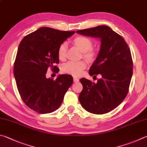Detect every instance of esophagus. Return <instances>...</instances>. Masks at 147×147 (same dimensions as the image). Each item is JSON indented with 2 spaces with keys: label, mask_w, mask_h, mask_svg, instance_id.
Wrapping results in <instances>:
<instances>
[{
  "label": "esophagus",
  "mask_w": 147,
  "mask_h": 147,
  "mask_svg": "<svg viewBox=\"0 0 147 147\" xmlns=\"http://www.w3.org/2000/svg\"><path fill=\"white\" fill-rule=\"evenodd\" d=\"M73 81L74 82H78L79 81V80L78 78H76V77H73Z\"/></svg>",
  "instance_id": "esophagus-1"
}]
</instances>
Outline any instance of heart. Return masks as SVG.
<instances>
[{
  "mask_svg": "<svg viewBox=\"0 0 147 147\" xmlns=\"http://www.w3.org/2000/svg\"><path fill=\"white\" fill-rule=\"evenodd\" d=\"M74 44L84 52V56L87 60H94L96 53L92 49V42L90 38L85 36H78L74 39ZM67 45L63 43L58 48V55L60 60H64L66 57V51ZM87 63L85 61H69L62 65V70L65 73H67L73 76H79L82 71L86 67Z\"/></svg>",
  "mask_w": 147,
  "mask_h": 147,
  "instance_id": "obj_1",
  "label": "heart"
}]
</instances>
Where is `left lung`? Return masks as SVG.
Here are the masks:
<instances>
[{"label": "left lung", "mask_w": 147, "mask_h": 147, "mask_svg": "<svg viewBox=\"0 0 147 147\" xmlns=\"http://www.w3.org/2000/svg\"><path fill=\"white\" fill-rule=\"evenodd\" d=\"M101 40L99 53L89 69L90 76L100 74L97 82L80 80L82 106L89 113L103 114L114 110L126 97L133 73L131 53L123 37L107 26L76 31Z\"/></svg>", "instance_id": "left-lung-1"}]
</instances>
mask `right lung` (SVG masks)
<instances>
[{
	"label": "right lung",
	"mask_w": 147,
	"mask_h": 147,
	"mask_svg": "<svg viewBox=\"0 0 147 147\" xmlns=\"http://www.w3.org/2000/svg\"><path fill=\"white\" fill-rule=\"evenodd\" d=\"M75 31L40 28L24 36L18 48L13 73L21 98L29 108L40 114L53 113L59 108L73 82L72 76L60 74L47 78L48 68L59 69L58 48Z\"/></svg>",
	"instance_id": "add662e5"
}]
</instances>
